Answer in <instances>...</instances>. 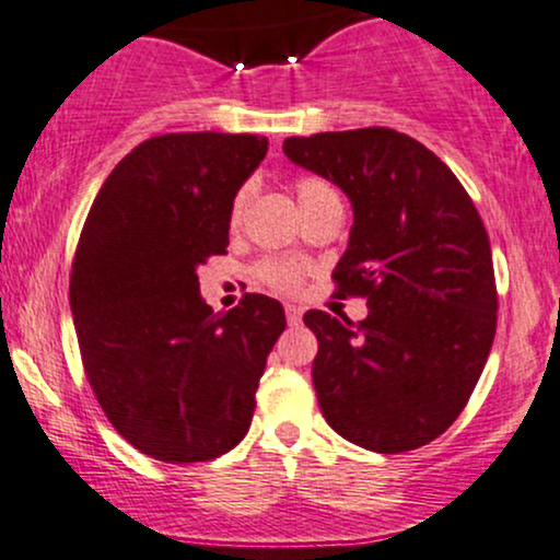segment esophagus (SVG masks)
<instances>
[{
	"instance_id": "1",
	"label": "esophagus",
	"mask_w": 560,
	"mask_h": 560,
	"mask_svg": "<svg viewBox=\"0 0 560 560\" xmlns=\"http://www.w3.org/2000/svg\"><path fill=\"white\" fill-rule=\"evenodd\" d=\"M301 314H304V310H301L299 304H285L288 325H299L301 323Z\"/></svg>"
}]
</instances>
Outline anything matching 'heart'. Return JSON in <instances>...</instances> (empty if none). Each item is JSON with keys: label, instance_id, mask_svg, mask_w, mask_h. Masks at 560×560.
Segmentation results:
<instances>
[{"label": "heart", "instance_id": "heart-1", "mask_svg": "<svg viewBox=\"0 0 560 560\" xmlns=\"http://www.w3.org/2000/svg\"><path fill=\"white\" fill-rule=\"evenodd\" d=\"M328 196H336V192L330 190V185H325L323 179H299L296 182V198L301 203V209H304L306 203H312V200H319V198H328ZM243 211H246V190H241L232 200V209H230V222L237 224L243 219ZM304 264L299 261H291V259H264L256 264V278H259L264 285L275 288V291H296L301 285V280H304Z\"/></svg>", "mask_w": 560, "mask_h": 560}]
</instances>
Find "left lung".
<instances>
[{"label": "left lung", "instance_id": "obj_1", "mask_svg": "<svg viewBox=\"0 0 560 560\" xmlns=\"http://www.w3.org/2000/svg\"><path fill=\"white\" fill-rule=\"evenodd\" d=\"M282 150L347 192L354 224L332 280L338 299H368L360 323L304 314L319 410L357 447H423L463 412L498 328L479 211L447 163L401 131H323Z\"/></svg>", "mask_w": 560, "mask_h": 560}]
</instances>
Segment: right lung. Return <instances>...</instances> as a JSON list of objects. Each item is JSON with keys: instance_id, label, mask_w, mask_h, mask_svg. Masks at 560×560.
<instances>
[{"instance_id": "add662e5", "label": "right lung", "mask_w": 560, "mask_h": 560, "mask_svg": "<svg viewBox=\"0 0 560 560\" xmlns=\"http://www.w3.org/2000/svg\"><path fill=\"white\" fill-rule=\"evenodd\" d=\"M267 137H150L100 187L71 272L81 362L113 429L163 463H203L248 433L285 312L246 293L228 314L198 267L228 254L230 209Z\"/></svg>"}]
</instances>
